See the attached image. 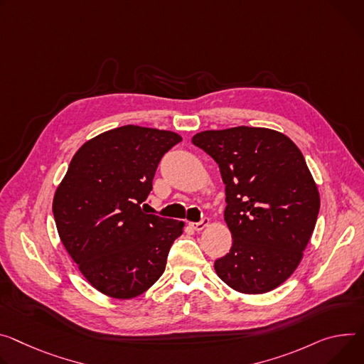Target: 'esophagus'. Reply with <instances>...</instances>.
<instances>
[{
	"label": "esophagus",
	"mask_w": 364,
	"mask_h": 364,
	"mask_svg": "<svg viewBox=\"0 0 364 364\" xmlns=\"http://www.w3.org/2000/svg\"><path fill=\"white\" fill-rule=\"evenodd\" d=\"M208 223H209V218H203L200 222H190L188 226L194 230H202L203 228L208 226Z\"/></svg>",
	"instance_id": "34e87169"
}]
</instances>
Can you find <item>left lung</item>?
I'll list each match as a JSON object with an SVG mask.
<instances>
[{"label": "left lung", "instance_id": "obj_1", "mask_svg": "<svg viewBox=\"0 0 364 364\" xmlns=\"http://www.w3.org/2000/svg\"><path fill=\"white\" fill-rule=\"evenodd\" d=\"M193 144L219 165L225 183L229 252L218 276L241 293H266L302 259L319 213V193L306 161L287 136L264 127L206 130Z\"/></svg>", "mask_w": 364, "mask_h": 364}]
</instances>
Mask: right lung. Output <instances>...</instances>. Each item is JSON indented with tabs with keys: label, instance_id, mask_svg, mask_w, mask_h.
Returning <instances> with one entry per match:
<instances>
[{
	"label": "right lung",
	"instance_id": "right-lung-1",
	"mask_svg": "<svg viewBox=\"0 0 364 364\" xmlns=\"http://www.w3.org/2000/svg\"><path fill=\"white\" fill-rule=\"evenodd\" d=\"M181 136L126 124L85 142L53 199L62 244L84 277L102 293L130 299L164 273L184 223L146 215L161 158Z\"/></svg>",
	"mask_w": 364,
	"mask_h": 364
}]
</instances>
